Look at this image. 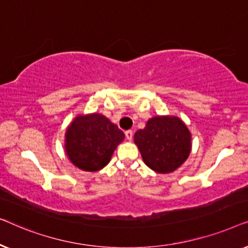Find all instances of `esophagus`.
Masks as SVG:
<instances>
[{
  "label": "esophagus",
  "instance_id": "esophagus-1",
  "mask_svg": "<svg viewBox=\"0 0 248 248\" xmlns=\"http://www.w3.org/2000/svg\"><path fill=\"white\" fill-rule=\"evenodd\" d=\"M125 137H126V139H127L128 141H131L132 139H133V131L128 130V131L125 132Z\"/></svg>",
  "mask_w": 248,
  "mask_h": 248
}]
</instances>
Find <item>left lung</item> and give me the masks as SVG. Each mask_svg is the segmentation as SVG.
<instances>
[{"mask_svg":"<svg viewBox=\"0 0 248 248\" xmlns=\"http://www.w3.org/2000/svg\"><path fill=\"white\" fill-rule=\"evenodd\" d=\"M144 164L158 174H169L184 164L192 150V134L178 116L162 115L148 120L134 134Z\"/></svg>","mask_w":248,"mask_h":248,"instance_id":"obj_1","label":"left lung"}]
</instances>
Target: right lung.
<instances>
[{
	"instance_id": "add662e5",
	"label": "right lung",
	"mask_w": 248,
	"mask_h": 248,
	"mask_svg": "<svg viewBox=\"0 0 248 248\" xmlns=\"http://www.w3.org/2000/svg\"><path fill=\"white\" fill-rule=\"evenodd\" d=\"M125 135L103 114L78 115L65 131L64 149L69 160L83 171L94 172L110 161Z\"/></svg>"
}]
</instances>
